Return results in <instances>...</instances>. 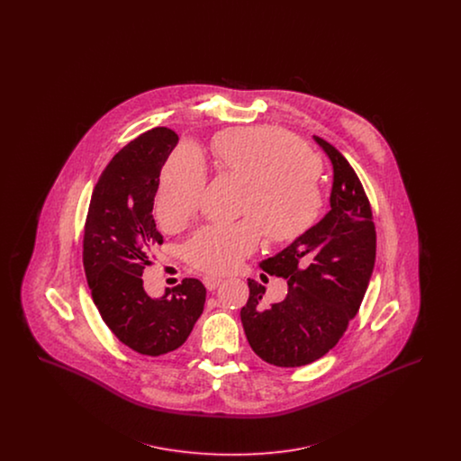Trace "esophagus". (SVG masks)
<instances>
[{
    "label": "esophagus",
    "instance_id": "1",
    "mask_svg": "<svg viewBox=\"0 0 461 461\" xmlns=\"http://www.w3.org/2000/svg\"><path fill=\"white\" fill-rule=\"evenodd\" d=\"M221 282H222V278H220V276H214V275H207V276H203V285H205L207 290H216V288L221 285Z\"/></svg>",
    "mask_w": 461,
    "mask_h": 461
}]
</instances>
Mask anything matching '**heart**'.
<instances>
[{"label": "heart", "instance_id": "obj_1", "mask_svg": "<svg viewBox=\"0 0 461 461\" xmlns=\"http://www.w3.org/2000/svg\"><path fill=\"white\" fill-rule=\"evenodd\" d=\"M214 154L230 175L247 181L241 194L240 221L207 226L183 245L186 263L205 273H228L263 240L292 241L316 222L323 194L318 183L320 162L290 132L269 128H235L214 140ZM207 171L192 145L177 147L167 158L157 212L166 226H179L198 209Z\"/></svg>", "mask_w": 461, "mask_h": 461}]
</instances>
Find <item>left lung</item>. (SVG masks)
Instances as JSON below:
<instances>
[{
  "instance_id": "1",
  "label": "left lung",
  "mask_w": 461,
  "mask_h": 461,
  "mask_svg": "<svg viewBox=\"0 0 461 461\" xmlns=\"http://www.w3.org/2000/svg\"><path fill=\"white\" fill-rule=\"evenodd\" d=\"M314 140L333 166L330 211L261 263L267 275L285 278V299L264 306L266 286L247 280L250 294L240 311L252 351L282 368L309 365L337 346L359 311L375 266L376 231L365 188L344 155L323 138Z\"/></svg>"
}]
</instances>
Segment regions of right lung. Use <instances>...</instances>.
Listing matches in <instances>:
<instances>
[{
  "label": "right lung",
  "instance_id": "add662e5",
  "mask_svg": "<svg viewBox=\"0 0 461 461\" xmlns=\"http://www.w3.org/2000/svg\"><path fill=\"white\" fill-rule=\"evenodd\" d=\"M169 128L140 134L112 157L95 185L83 239V264L95 306L112 333L143 356L185 344L197 323L205 286L185 278L152 299L143 288L149 250L162 243L154 198L164 162L177 143Z\"/></svg>",
  "mask_w": 461,
  "mask_h": 461
}]
</instances>
